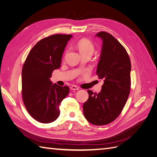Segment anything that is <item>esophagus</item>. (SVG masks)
Listing matches in <instances>:
<instances>
[{
    "instance_id": "obj_1",
    "label": "esophagus",
    "mask_w": 157,
    "mask_h": 157,
    "mask_svg": "<svg viewBox=\"0 0 157 157\" xmlns=\"http://www.w3.org/2000/svg\"><path fill=\"white\" fill-rule=\"evenodd\" d=\"M70 88H71V90H79V88L77 86H75V85H72V86L70 87Z\"/></svg>"
}]
</instances>
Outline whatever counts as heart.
<instances>
[{"instance_id": "b5f03b06", "label": "heart", "mask_w": 157, "mask_h": 157, "mask_svg": "<svg viewBox=\"0 0 157 157\" xmlns=\"http://www.w3.org/2000/svg\"><path fill=\"white\" fill-rule=\"evenodd\" d=\"M78 48L81 55L86 54H93L94 52V46L92 43L91 41L88 39H82L80 40L77 44Z\"/></svg>"}]
</instances>
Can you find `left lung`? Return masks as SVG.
I'll use <instances>...</instances> for the list:
<instances>
[{
  "label": "left lung",
  "instance_id": "1",
  "mask_svg": "<svg viewBox=\"0 0 157 157\" xmlns=\"http://www.w3.org/2000/svg\"><path fill=\"white\" fill-rule=\"evenodd\" d=\"M96 36L102 40L96 74L104 82L98 94L88 90L83 113L89 122L101 126L115 121L125 105L130 91L131 63L125 48L111 34L102 31Z\"/></svg>",
  "mask_w": 157,
  "mask_h": 157
}]
</instances>
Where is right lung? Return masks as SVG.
I'll list each match as a JSON object with an SVG mask.
<instances>
[{"label": "right lung", "mask_w": 157, "mask_h": 157, "mask_svg": "<svg viewBox=\"0 0 157 157\" xmlns=\"http://www.w3.org/2000/svg\"><path fill=\"white\" fill-rule=\"evenodd\" d=\"M71 35L57 34L40 40L28 54L21 73L23 103L30 115L42 123L58 118L59 106L67 96V86L50 80L54 70L60 67L61 58Z\"/></svg>", "instance_id": "right-lung-1"}]
</instances>
